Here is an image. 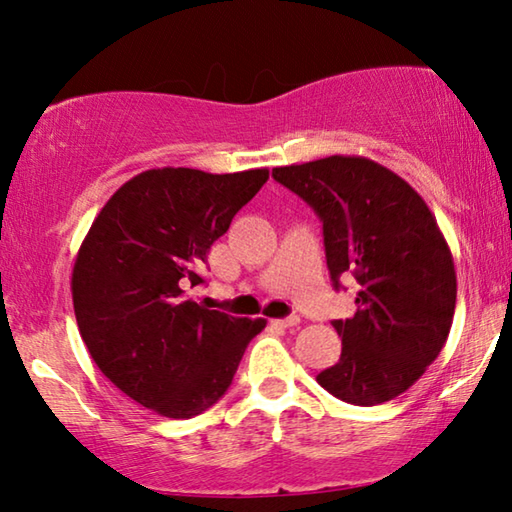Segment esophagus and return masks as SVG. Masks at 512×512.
<instances>
[{
	"instance_id": "esophagus-1",
	"label": "esophagus",
	"mask_w": 512,
	"mask_h": 512,
	"mask_svg": "<svg viewBox=\"0 0 512 512\" xmlns=\"http://www.w3.org/2000/svg\"><path fill=\"white\" fill-rule=\"evenodd\" d=\"M298 323H300V316H287V318L273 320V325H277V327H296Z\"/></svg>"
}]
</instances>
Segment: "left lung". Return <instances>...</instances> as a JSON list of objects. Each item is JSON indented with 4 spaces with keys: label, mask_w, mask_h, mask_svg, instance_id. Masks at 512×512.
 Returning <instances> with one entry per match:
<instances>
[{
    "label": "left lung",
    "mask_w": 512,
    "mask_h": 512,
    "mask_svg": "<svg viewBox=\"0 0 512 512\" xmlns=\"http://www.w3.org/2000/svg\"><path fill=\"white\" fill-rule=\"evenodd\" d=\"M277 183L323 221L327 268L359 284L357 311L334 320L341 359L316 381L339 400L375 406L422 377L449 336L456 271L436 216L391 169L359 155L275 167Z\"/></svg>",
    "instance_id": "obj_1"
}]
</instances>
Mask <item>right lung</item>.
<instances>
[{"label": "right lung", "instance_id": "add662e5", "mask_svg": "<svg viewBox=\"0 0 512 512\" xmlns=\"http://www.w3.org/2000/svg\"><path fill=\"white\" fill-rule=\"evenodd\" d=\"M268 169H149L121 185L76 255L72 300L99 370L164 418H194L228 391L264 318L207 309L189 291L216 239Z\"/></svg>", "mask_w": 512, "mask_h": 512}]
</instances>
